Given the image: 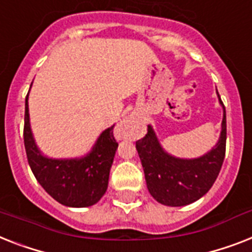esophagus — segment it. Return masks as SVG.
Returning <instances> with one entry per match:
<instances>
[{
	"mask_svg": "<svg viewBox=\"0 0 252 252\" xmlns=\"http://www.w3.org/2000/svg\"><path fill=\"white\" fill-rule=\"evenodd\" d=\"M130 126H132V122L129 119H126L124 122L120 123V126H118V132H119L120 137H126L129 134Z\"/></svg>",
	"mask_w": 252,
	"mask_h": 252,
	"instance_id": "esophagus-1",
	"label": "esophagus"
}]
</instances>
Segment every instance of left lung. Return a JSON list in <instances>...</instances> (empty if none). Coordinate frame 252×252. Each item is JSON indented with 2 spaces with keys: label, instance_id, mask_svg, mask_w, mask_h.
<instances>
[{
  "label": "left lung",
  "instance_id": "8db88e82",
  "mask_svg": "<svg viewBox=\"0 0 252 252\" xmlns=\"http://www.w3.org/2000/svg\"><path fill=\"white\" fill-rule=\"evenodd\" d=\"M219 95V93H218ZM224 110L218 144L199 158L181 159L169 155L160 146L149 126L146 136L136 142L149 193L164 206L180 207L202 198L214 185L225 158L226 115Z\"/></svg>",
  "mask_w": 252,
  "mask_h": 252
}]
</instances>
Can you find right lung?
Masks as SVG:
<instances>
[{"label": "right lung", "mask_w": 252, "mask_h": 252, "mask_svg": "<svg viewBox=\"0 0 252 252\" xmlns=\"http://www.w3.org/2000/svg\"><path fill=\"white\" fill-rule=\"evenodd\" d=\"M114 126L98 137L91 153L73 159H53L41 154L31 130L28 94L24 114V147L34 177L45 191L67 207H89L103 197L118 142Z\"/></svg>", "instance_id": "1"}]
</instances>
